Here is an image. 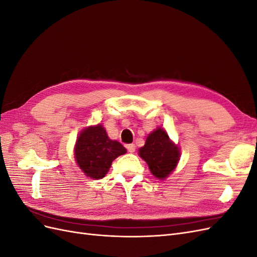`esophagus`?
<instances>
[{
  "mask_svg": "<svg viewBox=\"0 0 257 257\" xmlns=\"http://www.w3.org/2000/svg\"><path fill=\"white\" fill-rule=\"evenodd\" d=\"M126 148H127V151H128V152H131V153L135 152V150H136V146H135L134 144H130V145H127V146H126Z\"/></svg>",
  "mask_w": 257,
  "mask_h": 257,
  "instance_id": "34e87169",
  "label": "esophagus"
}]
</instances>
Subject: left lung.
<instances>
[{
	"instance_id": "1",
	"label": "left lung",
	"mask_w": 257,
	"mask_h": 257,
	"mask_svg": "<svg viewBox=\"0 0 257 257\" xmlns=\"http://www.w3.org/2000/svg\"><path fill=\"white\" fill-rule=\"evenodd\" d=\"M139 155L147 162L153 176L164 179L176 168L180 152L169 141L166 132L158 128L147 137L145 146L139 149Z\"/></svg>"
}]
</instances>
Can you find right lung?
I'll return each instance as SVG.
<instances>
[{
	"instance_id": "1",
	"label": "right lung",
	"mask_w": 257,
	"mask_h": 257,
	"mask_svg": "<svg viewBox=\"0 0 257 257\" xmlns=\"http://www.w3.org/2000/svg\"><path fill=\"white\" fill-rule=\"evenodd\" d=\"M124 153H126L125 148L116 141H111L100 124L83 130L77 138V164L93 179L104 178L112 161Z\"/></svg>"
}]
</instances>
